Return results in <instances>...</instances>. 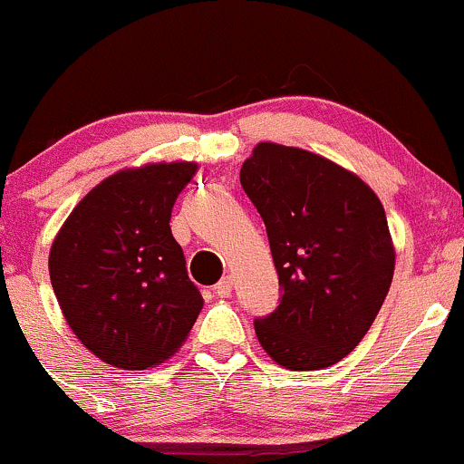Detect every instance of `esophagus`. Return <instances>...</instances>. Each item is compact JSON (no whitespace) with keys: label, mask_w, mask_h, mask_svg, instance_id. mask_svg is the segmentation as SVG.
I'll return each instance as SVG.
<instances>
[{"label":"esophagus","mask_w":464,"mask_h":464,"mask_svg":"<svg viewBox=\"0 0 464 464\" xmlns=\"http://www.w3.org/2000/svg\"><path fill=\"white\" fill-rule=\"evenodd\" d=\"M233 293V279L231 277H222L220 282L216 284V295L218 297H228Z\"/></svg>","instance_id":"esophagus-1"}]
</instances>
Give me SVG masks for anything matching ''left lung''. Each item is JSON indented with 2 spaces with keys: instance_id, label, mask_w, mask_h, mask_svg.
<instances>
[{
  "instance_id": "8db88e82",
  "label": "left lung",
  "mask_w": 464,
  "mask_h": 464,
  "mask_svg": "<svg viewBox=\"0 0 464 464\" xmlns=\"http://www.w3.org/2000/svg\"><path fill=\"white\" fill-rule=\"evenodd\" d=\"M240 182L266 224L282 302L256 334L277 365L324 370L365 337L394 275L379 196L359 176L299 147L257 142Z\"/></svg>"
}]
</instances>
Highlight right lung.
Masks as SVG:
<instances>
[{"label": "right lung", "mask_w": 464, "mask_h": 464, "mask_svg": "<svg viewBox=\"0 0 464 464\" xmlns=\"http://www.w3.org/2000/svg\"><path fill=\"white\" fill-rule=\"evenodd\" d=\"M198 162H147L101 180L50 246L54 295L76 339L121 370L156 368L189 337L202 295L171 236Z\"/></svg>", "instance_id": "add662e5"}]
</instances>
